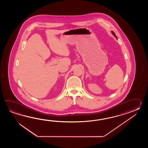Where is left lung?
Here are the masks:
<instances>
[{
  "label": "left lung",
  "mask_w": 148,
  "mask_h": 148,
  "mask_svg": "<svg viewBox=\"0 0 148 148\" xmlns=\"http://www.w3.org/2000/svg\"><path fill=\"white\" fill-rule=\"evenodd\" d=\"M112 33L114 35V36H115V37H116V35H115V33H114V32H112Z\"/></svg>",
  "instance_id": "left-lung-1"
}]
</instances>
